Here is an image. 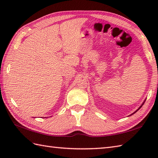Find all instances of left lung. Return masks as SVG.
<instances>
[{
	"instance_id": "obj_1",
	"label": "left lung",
	"mask_w": 158,
	"mask_h": 158,
	"mask_svg": "<svg viewBox=\"0 0 158 158\" xmlns=\"http://www.w3.org/2000/svg\"><path fill=\"white\" fill-rule=\"evenodd\" d=\"M143 104H144V102H143ZM143 105H141V106H140V107H139V109H140V108H141V106H143ZM139 109H138V110H139ZM137 110H136V111H137ZM136 111H135V113H136ZM134 113H133V114H134Z\"/></svg>"
}]
</instances>
